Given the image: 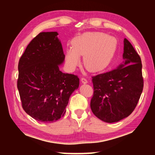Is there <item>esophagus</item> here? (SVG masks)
Masks as SVG:
<instances>
[{
	"mask_svg": "<svg viewBox=\"0 0 155 155\" xmlns=\"http://www.w3.org/2000/svg\"><path fill=\"white\" fill-rule=\"evenodd\" d=\"M81 82H82V83H83V84H87V81L85 78H81Z\"/></svg>",
	"mask_w": 155,
	"mask_h": 155,
	"instance_id": "esophagus-1",
	"label": "esophagus"
}]
</instances>
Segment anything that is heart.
Returning <instances> with one entry per match:
<instances>
[{
	"instance_id": "b5f03b06",
	"label": "heart",
	"mask_w": 155,
	"mask_h": 155,
	"mask_svg": "<svg viewBox=\"0 0 155 155\" xmlns=\"http://www.w3.org/2000/svg\"><path fill=\"white\" fill-rule=\"evenodd\" d=\"M117 41L114 36L101 32H87L75 38L72 47L65 51V61L71 70L80 64V56L89 71L98 72L109 66L114 59Z\"/></svg>"
}]
</instances>
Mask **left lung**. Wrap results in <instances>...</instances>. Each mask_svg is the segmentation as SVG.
I'll list each match as a JSON object with an SVG mask.
<instances>
[{
  "label": "left lung",
  "instance_id": "left-lung-1",
  "mask_svg": "<svg viewBox=\"0 0 155 155\" xmlns=\"http://www.w3.org/2000/svg\"><path fill=\"white\" fill-rule=\"evenodd\" d=\"M122 57L124 61L115 69L92 77L91 109L107 123L119 122L130 115L143 90L141 58L126 38Z\"/></svg>",
  "mask_w": 155,
  "mask_h": 155
}]
</instances>
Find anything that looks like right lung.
I'll return each mask as SVG.
<instances>
[{
  "instance_id": "add662e5",
  "label": "right lung",
  "mask_w": 155,
  "mask_h": 155,
  "mask_svg": "<svg viewBox=\"0 0 155 155\" xmlns=\"http://www.w3.org/2000/svg\"><path fill=\"white\" fill-rule=\"evenodd\" d=\"M58 33L41 32L28 44L18 64V89L22 108L36 120L53 122L64 116L77 76L59 70L65 55Z\"/></svg>"
}]
</instances>
